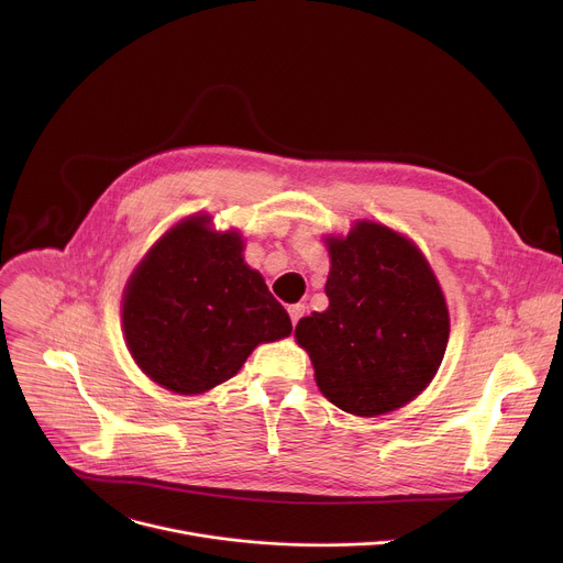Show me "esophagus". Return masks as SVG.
<instances>
[{"label": "esophagus", "mask_w": 563, "mask_h": 563, "mask_svg": "<svg viewBox=\"0 0 563 563\" xmlns=\"http://www.w3.org/2000/svg\"><path fill=\"white\" fill-rule=\"evenodd\" d=\"M289 318H291V325L296 328V323L298 320L305 316V305H300V302H296V305H289Z\"/></svg>", "instance_id": "1"}]
</instances>
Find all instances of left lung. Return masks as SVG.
<instances>
[{
  "label": "left lung",
  "instance_id": "obj_1",
  "mask_svg": "<svg viewBox=\"0 0 563 563\" xmlns=\"http://www.w3.org/2000/svg\"><path fill=\"white\" fill-rule=\"evenodd\" d=\"M330 307L296 325L318 389L343 412L378 417L404 408L434 378L450 336L439 280L410 238L358 220L325 238Z\"/></svg>",
  "mask_w": 563,
  "mask_h": 563
}]
</instances>
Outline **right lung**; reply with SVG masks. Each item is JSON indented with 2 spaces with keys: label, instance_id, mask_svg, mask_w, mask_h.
I'll return each instance as SVG.
<instances>
[{
  "label": "right lung",
  "instance_id": "right-lung-1",
  "mask_svg": "<svg viewBox=\"0 0 563 563\" xmlns=\"http://www.w3.org/2000/svg\"><path fill=\"white\" fill-rule=\"evenodd\" d=\"M209 220L191 216L159 238L122 300L137 367L187 396L229 380L261 343L291 334L289 313L245 263L243 238L211 231Z\"/></svg>",
  "mask_w": 563,
  "mask_h": 563
}]
</instances>
